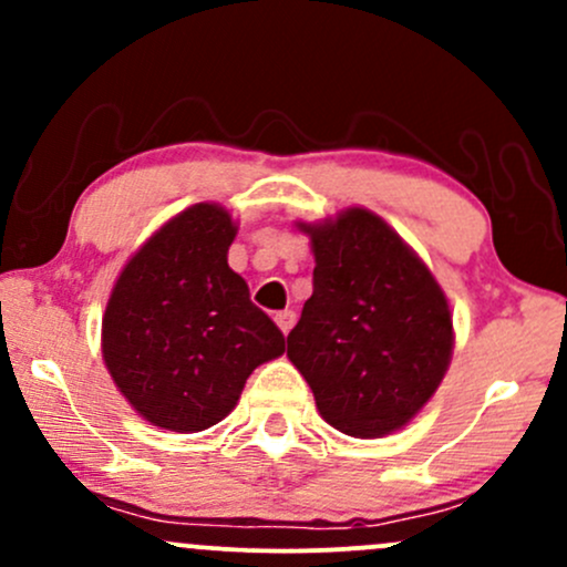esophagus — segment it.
Segmentation results:
<instances>
[{"label":"esophagus","mask_w":567,"mask_h":567,"mask_svg":"<svg viewBox=\"0 0 567 567\" xmlns=\"http://www.w3.org/2000/svg\"><path fill=\"white\" fill-rule=\"evenodd\" d=\"M275 322H277V328L282 330L285 336H288V333H290V328H292V322H296V311H290V309L277 311V315H275Z\"/></svg>","instance_id":"1"}]
</instances>
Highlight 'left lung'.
<instances>
[{"label": "left lung", "instance_id": "obj_1", "mask_svg": "<svg viewBox=\"0 0 567 567\" xmlns=\"http://www.w3.org/2000/svg\"><path fill=\"white\" fill-rule=\"evenodd\" d=\"M311 237L315 292L288 336L330 426L349 437L402 429L437 392L453 354L451 306L426 264L386 220L349 207Z\"/></svg>", "mask_w": 567, "mask_h": 567}]
</instances>
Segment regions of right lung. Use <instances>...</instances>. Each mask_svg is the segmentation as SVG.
Listing matches in <instances>:
<instances>
[{
    "label": "right lung",
    "instance_id": "add662e5",
    "mask_svg": "<svg viewBox=\"0 0 567 567\" xmlns=\"http://www.w3.org/2000/svg\"><path fill=\"white\" fill-rule=\"evenodd\" d=\"M237 224L216 202L167 220L125 264L106 303L103 362L148 424L192 434L224 421L285 336L229 269Z\"/></svg>",
    "mask_w": 567,
    "mask_h": 567
}]
</instances>
